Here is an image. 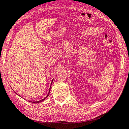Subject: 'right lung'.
Wrapping results in <instances>:
<instances>
[{"mask_svg":"<svg viewBox=\"0 0 129 129\" xmlns=\"http://www.w3.org/2000/svg\"><path fill=\"white\" fill-rule=\"evenodd\" d=\"M52 82H53V80H52ZM50 89H49V93H48V95L46 96V97L45 98H44V99H42V100H41V101H38V102H34V103H40V102H41L42 101H44V100L45 99H46V98L49 95V93H50Z\"/></svg>","mask_w":129,"mask_h":129,"instance_id":"right-lung-1","label":"right lung"}]
</instances>
